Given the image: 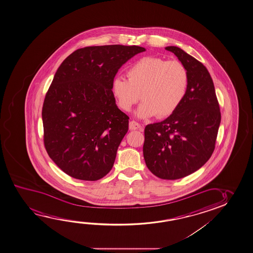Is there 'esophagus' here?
I'll list each match as a JSON object with an SVG mask.
<instances>
[{
    "label": "esophagus",
    "instance_id": "esophagus-1",
    "mask_svg": "<svg viewBox=\"0 0 253 253\" xmlns=\"http://www.w3.org/2000/svg\"><path fill=\"white\" fill-rule=\"evenodd\" d=\"M142 128V126L136 121H130L129 122V129L132 130H135V129H140Z\"/></svg>",
    "mask_w": 253,
    "mask_h": 253
}]
</instances>
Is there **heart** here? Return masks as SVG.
Listing matches in <instances>:
<instances>
[{
  "mask_svg": "<svg viewBox=\"0 0 253 253\" xmlns=\"http://www.w3.org/2000/svg\"><path fill=\"white\" fill-rule=\"evenodd\" d=\"M127 79L116 77L111 91L117 105L125 111L139 101L136 110L141 118L168 117L179 107L186 95L189 75L182 62L165 61L155 56L138 59L128 68ZM141 96H139V94Z\"/></svg>",
  "mask_w": 253,
  "mask_h": 253,
  "instance_id": "heart-1",
  "label": "heart"
}]
</instances>
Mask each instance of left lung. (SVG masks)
Returning <instances> with one entry per match:
<instances>
[{
	"mask_svg": "<svg viewBox=\"0 0 253 253\" xmlns=\"http://www.w3.org/2000/svg\"><path fill=\"white\" fill-rule=\"evenodd\" d=\"M165 49L186 68L189 84L175 112L144 128L143 158L155 176L176 180L197 171L211 157L221 113L212 79L204 64L176 46Z\"/></svg>",
	"mask_w": 253,
	"mask_h": 253,
	"instance_id": "obj_1",
	"label": "left lung"
}]
</instances>
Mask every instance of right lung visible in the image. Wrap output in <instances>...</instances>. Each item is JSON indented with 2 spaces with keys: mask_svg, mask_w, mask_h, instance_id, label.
Returning <instances> with one entry per match:
<instances>
[{
  "mask_svg": "<svg viewBox=\"0 0 253 253\" xmlns=\"http://www.w3.org/2000/svg\"><path fill=\"white\" fill-rule=\"evenodd\" d=\"M146 49L105 45L79 48L55 72L42 111L44 145L55 165L77 179L96 181L113 167L128 128L111 91L117 71Z\"/></svg>",
  "mask_w": 253,
  "mask_h": 253,
  "instance_id": "obj_1",
  "label": "right lung"
}]
</instances>
